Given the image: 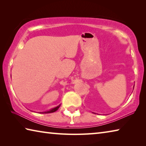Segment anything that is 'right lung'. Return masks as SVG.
<instances>
[{
    "label": "right lung",
    "mask_w": 146,
    "mask_h": 146,
    "mask_svg": "<svg viewBox=\"0 0 146 146\" xmlns=\"http://www.w3.org/2000/svg\"><path fill=\"white\" fill-rule=\"evenodd\" d=\"M60 105H59L58 106L56 107V108H53V109H52V110H50V111H47L42 112V113H53V112H54V111H56V110H58L59 108H60Z\"/></svg>",
    "instance_id": "right-lung-1"
}]
</instances>
